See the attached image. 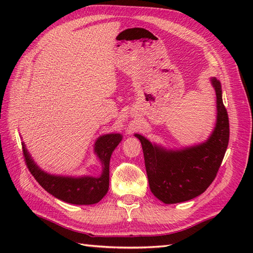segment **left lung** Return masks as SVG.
<instances>
[{"instance_id": "1", "label": "left lung", "mask_w": 253, "mask_h": 253, "mask_svg": "<svg viewBox=\"0 0 253 253\" xmlns=\"http://www.w3.org/2000/svg\"><path fill=\"white\" fill-rule=\"evenodd\" d=\"M210 80L216 94V122L207 140L192 146L166 148L135 133L142 146L150 189L165 204L191 200L206 191L226 152L229 123L222 87L215 77Z\"/></svg>"}]
</instances>
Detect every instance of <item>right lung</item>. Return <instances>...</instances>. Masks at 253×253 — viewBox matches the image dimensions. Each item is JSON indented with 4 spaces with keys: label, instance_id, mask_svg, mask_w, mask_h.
Returning <instances> with one entry per match:
<instances>
[{
    "label": "right lung",
    "instance_id": "add662e5",
    "mask_svg": "<svg viewBox=\"0 0 253 253\" xmlns=\"http://www.w3.org/2000/svg\"><path fill=\"white\" fill-rule=\"evenodd\" d=\"M122 140L123 135L117 132L105 133L96 138L93 153L102 166V171L99 176H69L47 173L35 162L27 150L25 142L23 141L21 144L27 166L42 188L64 202L77 206H89L98 203L109 191L110 160L113 151Z\"/></svg>",
    "mask_w": 253,
    "mask_h": 253
}]
</instances>
